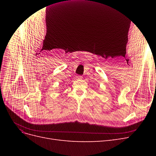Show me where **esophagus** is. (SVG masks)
<instances>
[{
	"instance_id": "esophagus-1",
	"label": "esophagus",
	"mask_w": 156,
	"mask_h": 156,
	"mask_svg": "<svg viewBox=\"0 0 156 156\" xmlns=\"http://www.w3.org/2000/svg\"><path fill=\"white\" fill-rule=\"evenodd\" d=\"M76 78H77V79H81L83 78V77L81 76V75H77Z\"/></svg>"
}]
</instances>
